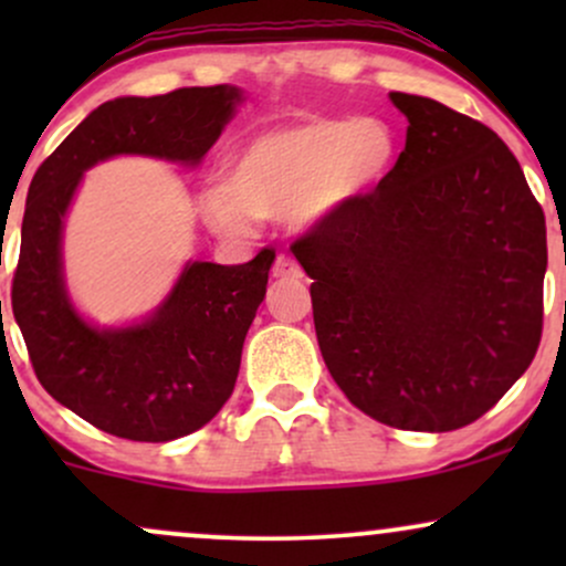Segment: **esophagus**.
Segmentation results:
<instances>
[{
    "instance_id": "esophagus-1",
    "label": "esophagus",
    "mask_w": 566,
    "mask_h": 566,
    "mask_svg": "<svg viewBox=\"0 0 566 566\" xmlns=\"http://www.w3.org/2000/svg\"><path fill=\"white\" fill-rule=\"evenodd\" d=\"M301 276H303V269L292 261V258H287V255L276 258L274 279H301Z\"/></svg>"
}]
</instances>
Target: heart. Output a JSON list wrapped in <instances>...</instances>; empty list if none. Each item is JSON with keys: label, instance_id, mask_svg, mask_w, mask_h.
I'll return each mask as SVG.
<instances>
[{"label": "heart", "instance_id": "heart-1", "mask_svg": "<svg viewBox=\"0 0 566 566\" xmlns=\"http://www.w3.org/2000/svg\"><path fill=\"white\" fill-rule=\"evenodd\" d=\"M396 154V133L378 116L276 125L231 154L223 186L201 193V216L229 239L250 237L258 218L316 231L359 205L391 172Z\"/></svg>", "mask_w": 566, "mask_h": 566}]
</instances>
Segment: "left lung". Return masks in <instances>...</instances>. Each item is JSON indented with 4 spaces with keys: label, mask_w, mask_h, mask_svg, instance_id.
<instances>
[{
    "label": "left lung",
    "mask_w": 566,
    "mask_h": 566,
    "mask_svg": "<svg viewBox=\"0 0 566 566\" xmlns=\"http://www.w3.org/2000/svg\"><path fill=\"white\" fill-rule=\"evenodd\" d=\"M391 101L409 122L394 170L292 252L350 405L405 431H454L535 359L545 216L490 127L431 97Z\"/></svg>",
    "instance_id": "obj_1"
}]
</instances>
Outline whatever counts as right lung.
<instances>
[{
	"mask_svg": "<svg viewBox=\"0 0 566 566\" xmlns=\"http://www.w3.org/2000/svg\"><path fill=\"white\" fill-rule=\"evenodd\" d=\"M244 101L231 84L184 87L97 106L42 161L25 199L12 314L44 391L101 431L172 441L229 401L247 329L265 297L274 252L242 265L188 261L146 319L97 327L63 274V226L84 172L112 157L197 167Z\"/></svg>",
	"mask_w": 566,
	"mask_h": 566,
	"instance_id": "obj_1",
	"label": "right lung"
}]
</instances>
